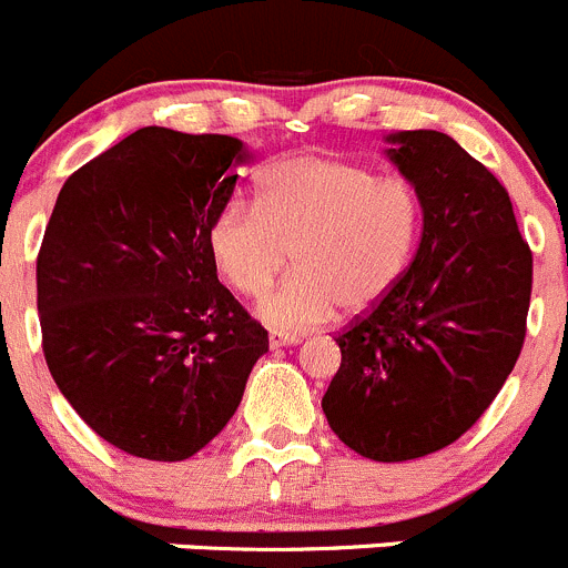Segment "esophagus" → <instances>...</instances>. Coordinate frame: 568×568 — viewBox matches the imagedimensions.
<instances>
[{
    "label": "esophagus",
    "mask_w": 568,
    "mask_h": 568,
    "mask_svg": "<svg viewBox=\"0 0 568 568\" xmlns=\"http://www.w3.org/2000/svg\"><path fill=\"white\" fill-rule=\"evenodd\" d=\"M300 342V338L296 336H277V333H272V336H268V344H272L274 349L277 347H291V344H296Z\"/></svg>",
    "instance_id": "34e87169"
}]
</instances>
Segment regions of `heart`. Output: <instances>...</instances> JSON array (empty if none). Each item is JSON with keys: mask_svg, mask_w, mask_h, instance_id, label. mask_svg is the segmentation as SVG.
Here are the masks:
<instances>
[{"mask_svg": "<svg viewBox=\"0 0 568 568\" xmlns=\"http://www.w3.org/2000/svg\"><path fill=\"white\" fill-rule=\"evenodd\" d=\"M420 235V204L400 179L356 162L291 156L260 179L257 204L232 199L210 221V252L237 294L257 296L263 322L285 333L320 325L333 308L356 316L400 280Z\"/></svg>", "mask_w": 568, "mask_h": 568, "instance_id": "1", "label": "heart"}]
</instances>
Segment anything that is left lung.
<instances>
[{"mask_svg":"<svg viewBox=\"0 0 568 568\" xmlns=\"http://www.w3.org/2000/svg\"><path fill=\"white\" fill-rule=\"evenodd\" d=\"M423 206L409 272L336 336L322 409L347 448L406 463L463 437L499 395L527 336L532 252L501 182L439 131L386 136Z\"/></svg>","mask_w":568,"mask_h":568,"instance_id":"obj_1","label":"left lung"}]
</instances>
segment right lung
I'll return each instance as SVG.
<instances>
[{"mask_svg":"<svg viewBox=\"0 0 568 568\" xmlns=\"http://www.w3.org/2000/svg\"><path fill=\"white\" fill-rule=\"evenodd\" d=\"M246 159L235 136L148 125L58 193L36 263L41 347L81 420L131 457L201 452L268 349L206 241Z\"/></svg>","mask_w":568,"mask_h":568,"instance_id":"obj_1","label":"right lung"}]
</instances>
